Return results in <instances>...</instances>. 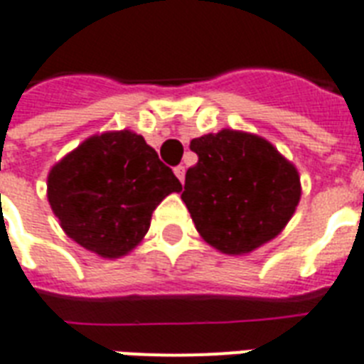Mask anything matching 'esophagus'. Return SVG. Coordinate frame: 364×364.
I'll return each instance as SVG.
<instances>
[{"mask_svg": "<svg viewBox=\"0 0 364 364\" xmlns=\"http://www.w3.org/2000/svg\"><path fill=\"white\" fill-rule=\"evenodd\" d=\"M174 174L178 176L180 182H184V176H186V168L182 167V165H178V167H174Z\"/></svg>", "mask_w": 364, "mask_h": 364, "instance_id": "esophagus-1", "label": "esophagus"}]
</instances>
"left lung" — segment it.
<instances>
[{
	"label": "left lung",
	"mask_w": 364,
	"mask_h": 364,
	"mask_svg": "<svg viewBox=\"0 0 364 364\" xmlns=\"http://www.w3.org/2000/svg\"><path fill=\"white\" fill-rule=\"evenodd\" d=\"M199 161L186 173L182 201L197 232L224 255H247L283 232L302 188L296 167L250 132L222 129L193 138Z\"/></svg>",
	"instance_id": "1"
}]
</instances>
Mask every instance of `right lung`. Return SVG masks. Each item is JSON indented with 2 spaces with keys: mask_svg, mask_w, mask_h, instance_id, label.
<instances>
[{
  "mask_svg": "<svg viewBox=\"0 0 364 364\" xmlns=\"http://www.w3.org/2000/svg\"><path fill=\"white\" fill-rule=\"evenodd\" d=\"M180 180L132 131L87 138L50 168L47 197L70 239L102 258L131 252Z\"/></svg>",
  "mask_w": 364,
  "mask_h": 364,
  "instance_id": "1",
  "label": "right lung"
}]
</instances>
